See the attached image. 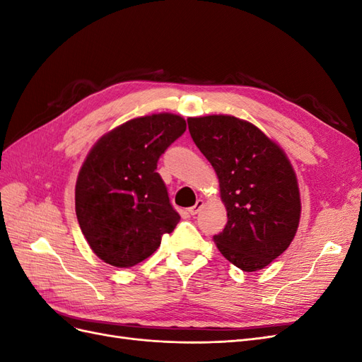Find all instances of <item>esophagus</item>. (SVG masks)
I'll return each instance as SVG.
<instances>
[{
    "label": "esophagus",
    "instance_id": "esophagus-1",
    "mask_svg": "<svg viewBox=\"0 0 362 362\" xmlns=\"http://www.w3.org/2000/svg\"><path fill=\"white\" fill-rule=\"evenodd\" d=\"M201 206H202V201H198V202H196L193 206H190L187 211H189V214L194 216V214H198V211L201 210Z\"/></svg>",
    "mask_w": 362,
    "mask_h": 362
}]
</instances>
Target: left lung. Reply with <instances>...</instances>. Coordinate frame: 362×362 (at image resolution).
I'll list each match as a JSON object with an SVG mask.
<instances>
[{
  "label": "left lung",
  "instance_id": "8db88e82",
  "mask_svg": "<svg viewBox=\"0 0 362 362\" xmlns=\"http://www.w3.org/2000/svg\"><path fill=\"white\" fill-rule=\"evenodd\" d=\"M194 145L211 163L228 211L214 235L221 254L243 272L269 266L299 226L298 180L284 151L246 120L213 115L187 119Z\"/></svg>",
  "mask_w": 362,
  "mask_h": 362
}]
</instances>
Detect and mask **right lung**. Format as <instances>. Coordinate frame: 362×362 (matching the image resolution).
Wrapping results in <instances>:
<instances>
[{
	"label": "right lung",
	"instance_id": "1",
	"mask_svg": "<svg viewBox=\"0 0 362 362\" xmlns=\"http://www.w3.org/2000/svg\"><path fill=\"white\" fill-rule=\"evenodd\" d=\"M181 116L128 120L92 148L75 185L76 218L87 243L107 264L133 267L158 249L180 222L157 163L184 134Z\"/></svg>",
	"mask_w": 362,
	"mask_h": 362
}]
</instances>
